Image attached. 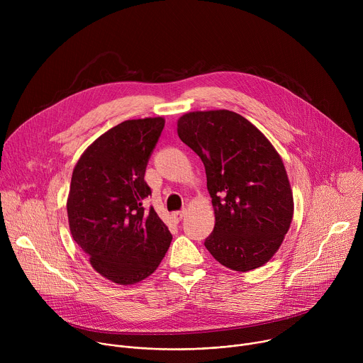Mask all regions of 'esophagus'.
I'll use <instances>...</instances> for the list:
<instances>
[{
    "label": "esophagus",
    "instance_id": "obj_1",
    "mask_svg": "<svg viewBox=\"0 0 363 363\" xmlns=\"http://www.w3.org/2000/svg\"><path fill=\"white\" fill-rule=\"evenodd\" d=\"M185 214H186V210H181V211H175V213H172V218L175 220V221H181L184 217H185Z\"/></svg>",
    "mask_w": 363,
    "mask_h": 363
}]
</instances>
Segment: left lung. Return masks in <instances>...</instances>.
<instances>
[{
    "label": "left lung",
    "instance_id": "1",
    "mask_svg": "<svg viewBox=\"0 0 363 363\" xmlns=\"http://www.w3.org/2000/svg\"><path fill=\"white\" fill-rule=\"evenodd\" d=\"M178 136L201 158L213 198L216 225L206 250L235 272L264 266L280 248L294 211L276 147L251 122L225 109L182 115Z\"/></svg>",
    "mask_w": 363,
    "mask_h": 363
}]
</instances>
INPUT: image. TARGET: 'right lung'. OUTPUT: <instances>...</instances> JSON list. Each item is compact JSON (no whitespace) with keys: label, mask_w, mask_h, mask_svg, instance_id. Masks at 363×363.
Returning <instances> with one entry per match:
<instances>
[{"label":"right lung","mask_w":363,"mask_h":363,"mask_svg":"<svg viewBox=\"0 0 363 363\" xmlns=\"http://www.w3.org/2000/svg\"><path fill=\"white\" fill-rule=\"evenodd\" d=\"M165 119L119 123L100 135L79 158L67 196L73 240L105 279L128 286L161 264L172 235L153 208L145 211L150 188L145 169Z\"/></svg>","instance_id":"obj_1"}]
</instances>
